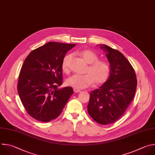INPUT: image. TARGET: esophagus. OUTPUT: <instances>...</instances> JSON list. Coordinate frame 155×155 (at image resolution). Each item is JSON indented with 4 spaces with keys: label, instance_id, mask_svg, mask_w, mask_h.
I'll return each instance as SVG.
<instances>
[{
    "label": "esophagus",
    "instance_id": "34e87169",
    "mask_svg": "<svg viewBox=\"0 0 155 155\" xmlns=\"http://www.w3.org/2000/svg\"><path fill=\"white\" fill-rule=\"evenodd\" d=\"M73 90H74V93H78V92H80V91H81L80 90L77 89V88H74Z\"/></svg>",
    "mask_w": 155,
    "mask_h": 155
}]
</instances>
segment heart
Here are the masks:
<instances>
[{"instance_id": "heart-1", "label": "heart", "mask_w": 155, "mask_h": 155, "mask_svg": "<svg viewBox=\"0 0 155 155\" xmlns=\"http://www.w3.org/2000/svg\"><path fill=\"white\" fill-rule=\"evenodd\" d=\"M79 55L88 65L85 71L86 74L83 76L73 75L67 80V84L77 89L88 87L94 84L100 85L104 84L110 75V67L105 60H98V55L94 51L84 49L78 52ZM72 58L71 54L66 55L61 62V70L67 73Z\"/></svg>"}]
</instances>
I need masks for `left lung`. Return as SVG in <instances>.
Returning <instances> with one entry per match:
<instances>
[{
    "label": "left lung",
    "instance_id": "left-lung-1",
    "mask_svg": "<svg viewBox=\"0 0 155 155\" xmlns=\"http://www.w3.org/2000/svg\"><path fill=\"white\" fill-rule=\"evenodd\" d=\"M100 46L107 52L110 75L99 88L91 91L87 110L95 121L106 125L117 121L127 110L135 95L137 78L130 61L120 52L105 45Z\"/></svg>",
    "mask_w": 155,
    "mask_h": 155
}]
</instances>
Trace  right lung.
I'll use <instances>...</instances> for the list:
<instances>
[{
	"label": "right lung",
	"instance_id": "add662e5",
	"mask_svg": "<svg viewBox=\"0 0 155 155\" xmlns=\"http://www.w3.org/2000/svg\"><path fill=\"white\" fill-rule=\"evenodd\" d=\"M75 44L49 42L31 52L19 73L18 91L27 112L34 119L48 122L56 118L73 94L71 87L61 89V62Z\"/></svg>",
	"mask_w": 155,
	"mask_h": 155
}]
</instances>
